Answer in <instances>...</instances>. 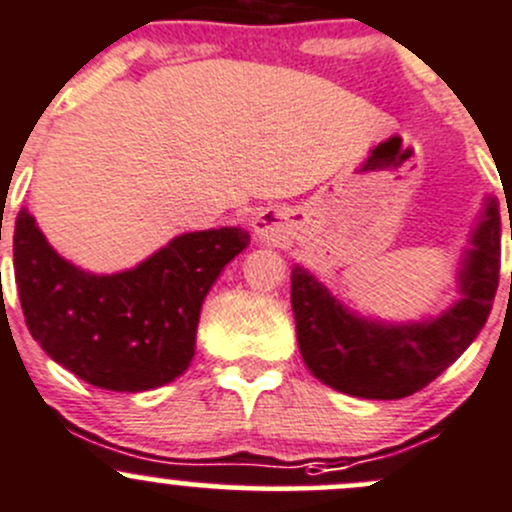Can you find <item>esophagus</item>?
Instances as JSON below:
<instances>
[{
    "mask_svg": "<svg viewBox=\"0 0 512 512\" xmlns=\"http://www.w3.org/2000/svg\"><path fill=\"white\" fill-rule=\"evenodd\" d=\"M254 231L261 239H276L281 234V217L271 209H263L254 217Z\"/></svg>",
    "mask_w": 512,
    "mask_h": 512,
    "instance_id": "esophagus-1",
    "label": "esophagus"
}]
</instances>
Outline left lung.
Returning a JSON list of instances; mask_svg holds the SVG:
<instances>
[{
    "mask_svg": "<svg viewBox=\"0 0 512 512\" xmlns=\"http://www.w3.org/2000/svg\"><path fill=\"white\" fill-rule=\"evenodd\" d=\"M512 239V229H510ZM500 278V214L488 202L461 273L463 298L429 323L377 325L355 318L303 268L291 273L298 347L308 370L337 392L402 399L434 382L476 340Z\"/></svg>",
    "mask_w": 512,
    "mask_h": 512,
    "instance_id": "obj_1",
    "label": "left lung"
}]
</instances>
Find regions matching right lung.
Returning a JSON list of instances; mask_svg holds the SVG:
<instances>
[{
    "label": "right lung",
    "mask_w": 512,
    "mask_h": 512,
    "mask_svg": "<svg viewBox=\"0 0 512 512\" xmlns=\"http://www.w3.org/2000/svg\"><path fill=\"white\" fill-rule=\"evenodd\" d=\"M249 241L236 226L197 231L133 271L93 276L63 261L21 209L14 276L26 328L51 360L93 387H162L192 362L204 295Z\"/></svg>",
    "instance_id": "obj_1"
}]
</instances>
